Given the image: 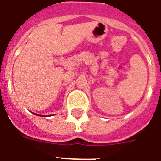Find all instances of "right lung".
<instances>
[{"label": "right lung", "mask_w": 161, "mask_h": 161, "mask_svg": "<svg viewBox=\"0 0 161 161\" xmlns=\"http://www.w3.org/2000/svg\"><path fill=\"white\" fill-rule=\"evenodd\" d=\"M35 115H37V116H41V115H38V114H35Z\"/></svg>", "instance_id": "right-lung-1"}]
</instances>
